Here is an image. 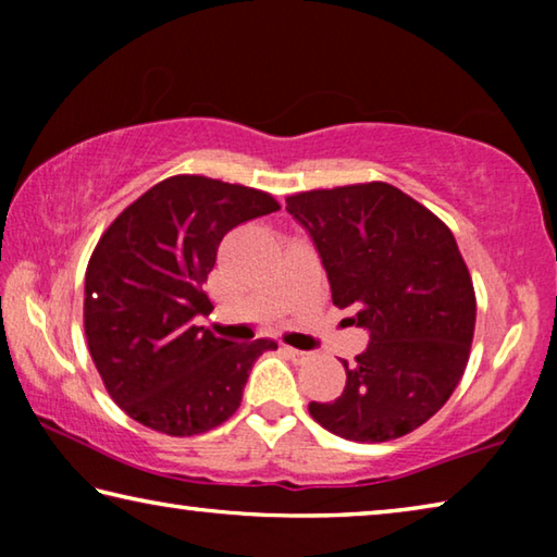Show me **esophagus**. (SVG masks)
I'll return each mask as SVG.
<instances>
[{
    "mask_svg": "<svg viewBox=\"0 0 557 557\" xmlns=\"http://www.w3.org/2000/svg\"><path fill=\"white\" fill-rule=\"evenodd\" d=\"M285 348V354L292 358V361H305V358H309L307 351H299V348H292V346H282Z\"/></svg>",
    "mask_w": 557,
    "mask_h": 557,
    "instance_id": "1",
    "label": "esophagus"
}]
</instances>
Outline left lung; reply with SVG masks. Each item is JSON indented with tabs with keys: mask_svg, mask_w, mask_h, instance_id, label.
I'll return each instance as SVG.
<instances>
[{
	"mask_svg": "<svg viewBox=\"0 0 557 557\" xmlns=\"http://www.w3.org/2000/svg\"><path fill=\"white\" fill-rule=\"evenodd\" d=\"M312 235L332 299L371 344L344 361L346 388L309 414L351 442L398 440L435 414L465 375L476 295L451 231L385 182L287 196Z\"/></svg>",
	"mask_w": 557,
	"mask_h": 557,
	"instance_id": "obj_1",
	"label": "left lung"
}]
</instances>
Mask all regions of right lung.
<instances>
[{
	"mask_svg": "<svg viewBox=\"0 0 557 557\" xmlns=\"http://www.w3.org/2000/svg\"><path fill=\"white\" fill-rule=\"evenodd\" d=\"M280 211L275 196L201 174H176L132 201L92 250L83 326L112 400L172 437L223 425L240 408L252 363L277 344H231L196 326L213 305L203 282L223 235Z\"/></svg>",
	"mask_w": 557,
	"mask_h": 557,
	"instance_id": "add662e5",
	"label": "right lung"
}]
</instances>
